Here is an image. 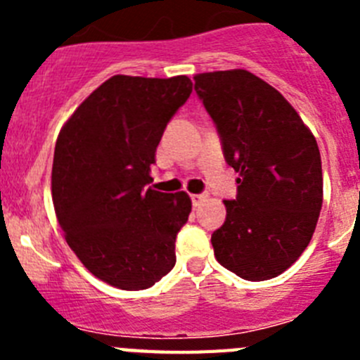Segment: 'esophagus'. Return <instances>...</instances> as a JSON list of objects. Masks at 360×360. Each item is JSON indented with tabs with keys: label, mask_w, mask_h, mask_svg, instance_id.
<instances>
[{
	"label": "esophagus",
	"mask_w": 360,
	"mask_h": 360,
	"mask_svg": "<svg viewBox=\"0 0 360 360\" xmlns=\"http://www.w3.org/2000/svg\"><path fill=\"white\" fill-rule=\"evenodd\" d=\"M207 195H191V200H193V205H195V207L202 205L203 202H207Z\"/></svg>",
	"instance_id": "obj_1"
}]
</instances>
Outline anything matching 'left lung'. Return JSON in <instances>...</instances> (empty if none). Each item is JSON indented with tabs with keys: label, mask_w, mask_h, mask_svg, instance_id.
I'll return each instance as SVG.
<instances>
[{
	"label": "left lung",
	"mask_w": 360,
	"mask_h": 360,
	"mask_svg": "<svg viewBox=\"0 0 360 360\" xmlns=\"http://www.w3.org/2000/svg\"><path fill=\"white\" fill-rule=\"evenodd\" d=\"M195 90L238 173L236 200L212 234L219 265L247 281L283 274L307 249L323 207L316 136L287 98L247 70L196 73Z\"/></svg>",
	"instance_id": "left-lung-1"
}]
</instances>
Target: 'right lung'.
I'll use <instances>...</instances> for the list:
<instances>
[{"label": "right lung", "instance_id": "1", "mask_svg": "<svg viewBox=\"0 0 360 360\" xmlns=\"http://www.w3.org/2000/svg\"><path fill=\"white\" fill-rule=\"evenodd\" d=\"M191 91L186 75H113L79 104L57 136V221L79 262L120 290L149 288L176 262L174 241L191 198L148 184L162 133Z\"/></svg>", "mask_w": 360, "mask_h": 360}]
</instances>
